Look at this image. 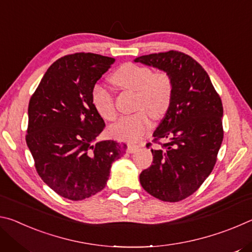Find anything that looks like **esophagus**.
<instances>
[{
  "label": "esophagus",
  "instance_id": "34e87169",
  "mask_svg": "<svg viewBox=\"0 0 252 252\" xmlns=\"http://www.w3.org/2000/svg\"><path fill=\"white\" fill-rule=\"evenodd\" d=\"M140 146H138V144H133V143H130L127 144V152L129 153H133L135 152L136 150H138Z\"/></svg>",
  "mask_w": 252,
  "mask_h": 252
}]
</instances>
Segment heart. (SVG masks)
<instances>
[{
    "label": "heart",
    "instance_id": "heart-1",
    "mask_svg": "<svg viewBox=\"0 0 252 252\" xmlns=\"http://www.w3.org/2000/svg\"><path fill=\"white\" fill-rule=\"evenodd\" d=\"M111 82L121 90L135 92V113L123 117L110 127L114 138L138 141L151 126V116L160 119L167 113L172 100L173 83L168 72H152L148 66L126 63L111 75ZM91 102L96 112L106 121L117 118L112 93L102 85H94Z\"/></svg>",
    "mask_w": 252,
    "mask_h": 252
}]
</instances>
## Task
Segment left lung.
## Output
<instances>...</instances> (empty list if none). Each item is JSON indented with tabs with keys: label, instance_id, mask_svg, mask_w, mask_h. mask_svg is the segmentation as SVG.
I'll list each match as a JSON object with an SVG mask.
<instances>
[{
	"label": "left lung",
	"instance_id": "left-lung-1",
	"mask_svg": "<svg viewBox=\"0 0 252 252\" xmlns=\"http://www.w3.org/2000/svg\"><path fill=\"white\" fill-rule=\"evenodd\" d=\"M135 62L168 72L173 93L153 133L152 164L140 174L144 190L167 202L190 197L211 173L223 139L222 102L203 67L179 51L153 53ZM152 146L149 143L147 147Z\"/></svg>",
	"mask_w": 252,
	"mask_h": 252
}]
</instances>
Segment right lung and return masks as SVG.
Masks as SVG:
<instances>
[{
  "instance_id": "obj_1",
  "label": "right lung",
  "mask_w": 252,
  "mask_h": 252,
  "mask_svg": "<svg viewBox=\"0 0 252 252\" xmlns=\"http://www.w3.org/2000/svg\"><path fill=\"white\" fill-rule=\"evenodd\" d=\"M114 61L94 53L64 55L49 67L30 99L27 144L37 174L63 198L78 201L100 192L112 162L126 152V143H94L105 123L91 91Z\"/></svg>"
}]
</instances>
